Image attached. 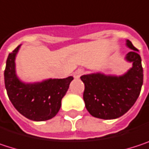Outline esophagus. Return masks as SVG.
I'll use <instances>...</instances> for the list:
<instances>
[{"instance_id":"esophagus-1","label":"esophagus","mask_w":149,"mask_h":149,"mask_svg":"<svg viewBox=\"0 0 149 149\" xmlns=\"http://www.w3.org/2000/svg\"><path fill=\"white\" fill-rule=\"evenodd\" d=\"M84 74V70L82 69H77V71H75V72L73 73V76H74L75 78H79L80 76Z\"/></svg>"}]
</instances>
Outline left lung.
<instances>
[{
	"label": "left lung",
	"instance_id": "left-lung-1",
	"mask_svg": "<svg viewBox=\"0 0 149 149\" xmlns=\"http://www.w3.org/2000/svg\"><path fill=\"white\" fill-rule=\"evenodd\" d=\"M131 49L125 59L132 67L123 75H105L101 72L80 77L84 84V101L89 113L97 118L110 120L123 116L137 100L143 84V69L138 50L126 40Z\"/></svg>",
	"mask_w": 149,
	"mask_h": 149
}]
</instances>
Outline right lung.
I'll return each instance as SVG.
<instances>
[{
	"instance_id": "right-lung-1",
	"label": "right lung",
	"mask_w": 149,
	"mask_h": 149,
	"mask_svg": "<svg viewBox=\"0 0 149 149\" xmlns=\"http://www.w3.org/2000/svg\"><path fill=\"white\" fill-rule=\"evenodd\" d=\"M19 47L20 45L8 54L6 63L4 80L8 98L22 116L32 121L52 119L58 112L73 77L49 78L36 83L22 82L15 70V58Z\"/></svg>"
}]
</instances>
